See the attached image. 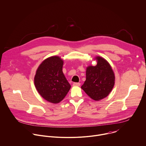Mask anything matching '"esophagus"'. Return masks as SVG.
I'll return each instance as SVG.
<instances>
[{"label":"esophagus","mask_w":146,"mask_h":146,"mask_svg":"<svg viewBox=\"0 0 146 146\" xmlns=\"http://www.w3.org/2000/svg\"><path fill=\"white\" fill-rule=\"evenodd\" d=\"M80 85V83H73V86H79Z\"/></svg>","instance_id":"1"}]
</instances>
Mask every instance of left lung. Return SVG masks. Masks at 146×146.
I'll use <instances>...</instances> for the list:
<instances>
[{"label": "left lung", "mask_w": 146, "mask_h": 146, "mask_svg": "<svg viewBox=\"0 0 146 146\" xmlns=\"http://www.w3.org/2000/svg\"><path fill=\"white\" fill-rule=\"evenodd\" d=\"M97 64L88 66L86 80L81 88L92 99L99 100L108 95L115 84V75L109 63L103 58H96Z\"/></svg>", "instance_id": "8db88e82"}]
</instances>
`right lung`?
<instances>
[{
	"mask_svg": "<svg viewBox=\"0 0 146 146\" xmlns=\"http://www.w3.org/2000/svg\"><path fill=\"white\" fill-rule=\"evenodd\" d=\"M63 60L51 56L44 60L38 67L34 83L39 94L52 103L62 101L69 91L71 85L62 71Z\"/></svg>",
	"mask_w": 146,
	"mask_h": 146,
	"instance_id": "obj_1",
	"label": "right lung"
}]
</instances>
